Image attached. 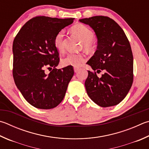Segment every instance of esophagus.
<instances>
[{"label":"esophagus","mask_w":149,"mask_h":149,"mask_svg":"<svg viewBox=\"0 0 149 149\" xmlns=\"http://www.w3.org/2000/svg\"><path fill=\"white\" fill-rule=\"evenodd\" d=\"M79 70V68H74V72H77Z\"/></svg>","instance_id":"esophagus-1"}]
</instances>
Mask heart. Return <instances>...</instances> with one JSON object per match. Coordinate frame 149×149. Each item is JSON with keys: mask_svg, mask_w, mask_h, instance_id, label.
Returning a JSON list of instances; mask_svg holds the SVG:
<instances>
[{"mask_svg": "<svg viewBox=\"0 0 149 149\" xmlns=\"http://www.w3.org/2000/svg\"><path fill=\"white\" fill-rule=\"evenodd\" d=\"M72 31L74 34L77 35L83 40V45L86 49H92L94 47V33L87 26L78 24L73 26ZM64 31H61L58 32L54 38V45L56 49L59 52L63 51V39H64ZM86 60L85 55L82 54L69 53L63 58L62 64L64 66H74L79 67Z\"/></svg>", "mask_w": 149, "mask_h": 149, "instance_id": "b5f03b06", "label": "heart"}]
</instances>
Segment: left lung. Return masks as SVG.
Instances as JSON below:
<instances>
[{"label":"left lung","mask_w":149,"mask_h":149,"mask_svg":"<svg viewBox=\"0 0 149 149\" xmlns=\"http://www.w3.org/2000/svg\"><path fill=\"white\" fill-rule=\"evenodd\" d=\"M79 21L90 26L98 39L97 50L86 63L94 70H88L86 93L101 107L117 105L133 83V54L128 38L120 26L107 16H94ZM102 71L105 73L98 78L96 73Z\"/></svg>","instance_id":"obj_1"}]
</instances>
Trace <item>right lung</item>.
<instances>
[{
  "label": "right lung",
  "mask_w": 149,
  "mask_h": 149,
  "mask_svg": "<svg viewBox=\"0 0 149 149\" xmlns=\"http://www.w3.org/2000/svg\"><path fill=\"white\" fill-rule=\"evenodd\" d=\"M74 19L37 16L28 21L15 37L12 47L13 79L24 98L32 106L53 109L65 96L74 70L70 66L55 68L60 58L54 45V38ZM46 68L53 70L46 74Z\"/></svg>",
  "instance_id": "add662e5"
}]
</instances>
